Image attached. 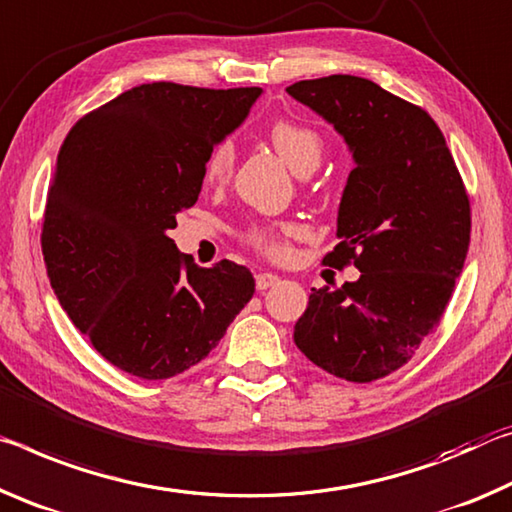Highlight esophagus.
<instances>
[{
    "label": "esophagus",
    "mask_w": 512,
    "mask_h": 512,
    "mask_svg": "<svg viewBox=\"0 0 512 512\" xmlns=\"http://www.w3.org/2000/svg\"><path fill=\"white\" fill-rule=\"evenodd\" d=\"M281 279L276 274H270V272H261V274H256V288L258 290H267V288H272V286H276V283H279Z\"/></svg>",
    "instance_id": "34e87169"
}]
</instances>
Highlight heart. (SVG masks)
Segmentation results:
<instances>
[{
	"mask_svg": "<svg viewBox=\"0 0 512 512\" xmlns=\"http://www.w3.org/2000/svg\"><path fill=\"white\" fill-rule=\"evenodd\" d=\"M267 138H270L272 147L276 149L283 161H286L297 174L313 172L322 161L324 142L322 136L311 127H304L299 122L290 120H276L270 129H267ZM233 163H236V149L233 142L224 140L220 145L211 149L204 165V179L211 186H222L231 179ZM297 236L295 224H263L254 226L249 231V245L261 251L263 256L272 258V261H283L288 256V242Z\"/></svg>",
	"mask_w": 512,
	"mask_h": 512,
	"instance_id": "heart-1",
	"label": "heart"
}]
</instances>
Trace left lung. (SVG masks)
Returning a JSON list of instances; mask_svg holds the SVG:
<instances>
[{
    "label": "left lung",
    "instance_id": "8db88e82",
    "mask_svg": "<svg viewBox=\"0 0 512 512\" xmlns=\"http://www.w3.org/2000/svg\"><path fill=\"white\" fill-rule=\"evenodd\" d=\"M286 90L333 124L354 156L340 242L324 265L360 270L342 288H313L295 345L338 379H383L440 324L463 272L472 231L463 179L433 117L374 81L331 74Z\"/></svg>",
    "mask_w": 512,
    "mask_h": 512
}]
</instances>
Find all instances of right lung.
I'll return each mask as SVG.
<instances>
[{"mask_svg":"<svg viewBox=\"0 0 512 512\" xmlns=\"http://www.w3.org/2000/svg\"><path fill=\"white\" fill-rule=\"evenodd\" d=\"M261 92L142 83L83 115L61 145L40 236L47 274L72 324L122 372L190 370L254 297L245 265L197 267L167 231Z\"/></svg>","mask_w":512,"mask_h":512,"instance_id":"add662e5","label":"right lung"}]
</instances>
